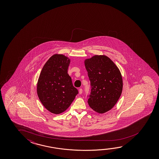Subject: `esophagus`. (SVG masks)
I'll list each match as a JSON object with an SVG mask.
<instances>
[{"instance_id": "esophagus-1", "label": "esophagus", "mask_w": 159, "mask_h": 159, "mask_svg": "<svg viewBox=\"0 0 159 159\" xmlns=\"http://www.w3.org/2000/svg\"><path fill=\"white\" fill-rule=\"evenodd\" d=\"M79 93L80 94H81L83 93V89H79Z\"/></svg>"}]
</instances>
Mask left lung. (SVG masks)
<instances>
[{"mask_svg": "<svg viewBox=\"0 0 159 159\" xmlns=\"http://www.w3.org/2000/svg\"><path fill=\"white\" fill-rule=\"evenodd\" d=\"M84 63L91 88L89 105L98 113L107 112L114 107L122 93L120 70L106 55H94Z\"/></svg>", "mask_w": 159, "mask_h": 159, "instance_id": "left-lung-1", "label": "left lung"}]
</instances>
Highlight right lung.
<instances>
[{
  "label": "right lung",
  "instance_id": "1",
  "mask_svg": "<svg viewBox=\"0 0 159 159\" xmlns=\"http://www.w3.org/2000/svg\"><path fill=\"white\" fill-rule=\"evenodd\" d=\"M70 63V60L64 55H53L39 76L37 94L42 104L52 114L65 111L78 94L68 74Z\"/></svg>",
  "mask_w": 159,
  "mask_h": 159
}]
</instances>
